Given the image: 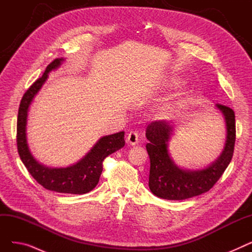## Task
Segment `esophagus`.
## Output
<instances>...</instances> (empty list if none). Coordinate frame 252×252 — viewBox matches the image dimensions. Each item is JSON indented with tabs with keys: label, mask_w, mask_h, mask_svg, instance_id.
Here are the masks:
<instances>
[{
	"label": "esophagus",
	"mask_w": 252,
	"mask_h": 252,
	"mask_svg": "<svg viewBox=\"0 0 252 252\" xmlns=\"http://www.w3.org/2000/svg\"><path fill=\"white\" fill-rule=\"evenodd\" d=\"M139 141V136H138V133L137 131H129V133L127 134V137H126V142L127 144L131 145V146H134V145H136Z\"/></svg>",
	"instance_id": "34e87169"
}]
</instances>
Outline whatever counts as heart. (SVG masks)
<instances>
[{"label": "heart", "mask_w": 252, "mask_h": 252, "mask_svg": "<svg viewBox=\"0 0 252 252\" xmlns=\"http://www.w3.org/2000/svg\"><path fill=\"white\" fill-rule=\"evenodd\" d=\"M183 85L182 78L179 76H170L166 83V87L169 89H176ZM190 101V94L188 92H185L180 94L175 100L170 102H164L157 106L156 114L158 117L167 119L179 114Z\"/></svg>", "instance_id": "b5f03b06"}]
</instances>
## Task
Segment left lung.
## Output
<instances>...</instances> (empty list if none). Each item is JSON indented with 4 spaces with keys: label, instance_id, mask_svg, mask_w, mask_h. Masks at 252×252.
I'll use <instances>...</instances> for the list:
<instances>
[{
    "label": "left lung",
    "instance_id": "1",
    "mask_svg": "<svg viewBox=\"0 0 252 252\" xmlns=\"http://www.w3.org/2000/svg\"><path fill=\"white\" fill-rule=\"evenodd\" d=\"M226 122V144L218 159L202 169L189 170L178 166L168 152V142L174 126L166 121L151 123L146 129V149L150 158L149 188L159 198L184 200L209 191L230 164L236 140L235 113L224 105L217 104Z\"/></svg>",
    "mask_w": 252,
    "mask_h": 252
}]
</instances>
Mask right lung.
Returning a JSON list of instances; mask_svg holds the SVG:
<instances>
[{
  "label": "right lung",
  "instance_id": "obj_1",
  "mask_svg": "<svg viewBox=\"0 0 252 252\" xmlns=\"http://www.w3.org/2000/svg\"><path fill=\"white\" fill-rule=\"evenodd\" d=\"M62 61H64L63 58L52 61L47 66L44 74L24 93L17 117V149L26 169L45 189L58 193L85 194L97 186L105 158L125 146V131L102 137L84 158L67 167H48L35 159L26 140L29 108L34 96L47 81L48 73L57 69Z\"/></svg>",
  "mask_w": 252,
  "mask_h": 252
}]
</instances>
